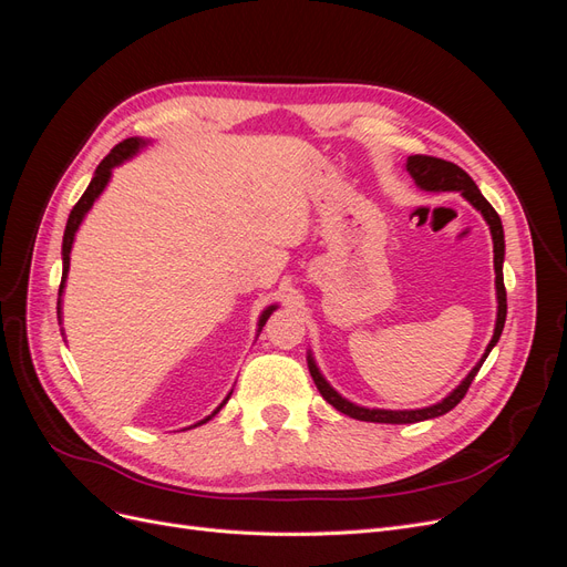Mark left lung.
Returning a JSON list of instances; mask_svg holds the SVG:
<instances>
[{"label": "left lung", "instance_id": "1", "mask_svg": "<svg viewBox=\"0 0 567 567\" xmlns=\"http://www.w3.org/2000/svg\"><path fill=\"white\" fill-rule=\"evenodd\" d=\"M406 173L411 175V179L416 182L419 188L423 192H458L463 198H466L473 208L485 217L489 234H492V244H494V286H496V323H494V336L489 340V346L485 348V354L480 357V362L468 371L466 379H463L444 400L423 406V409H371V406H359L350 400L342 398V394L323 379V373L319 371L312 350L307 352V367H310V373L315 379L317 390L321 392V398L329 402L331 406H336L340 414H346L350 419L357 421H371V423H419V421H427V419H437L442 414L452 411L461 400L463 394L468 392L475 373L483 367V362L487 359V354L492 352V348L499 342L502 331H504V321H506V288H504V227L502 219L496 215V210L485 200V196L480 194V188L475 186V182L463 173V169L454 163H447L442 158H431V156H409L406 158Z\"/></svg>", "mask_w": 567, "mask_h": 567}]
</instances>
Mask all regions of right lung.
<instances>
[{
    "label": "right lung",
    "instance_id": "1",
    "mask_svg": "<svg viewBox=\"0 0 567 567\" xmlns=\"http://www.w3.org/2000/svg\"><path fill=\"white\" fill-rule=\"evenodd\" d=\"M146 146H148V142L142 140V136H132V140H125L123 144H117V146L109 153V156L99 163L96 173H94V177H92V182H90V186H87V192L82 194V198L75 203V208L71 210V215H68L65 231H63V246H61V255H63V277H61V288H59V323H61V296H63L65 279H68V269H71V250H73V244H75V234H78L80 225L84 221V215H87V213L92 210V205L96 203V198H99L101 194H104V188L109 186V182H111V177H113V169H115L117 165H123L125 161L134 158L136 153H140L142 148H146ZM277 307H279V305L265 307L262 315H260V321H257V336H260L262 326L267 323L269 315H271L274 310H277ZM229 398H231V392L227 394L225 400H221V404L213 411L210 416H205L203 421H198V423H194V425H188V427H196V425L208 423V421L217 414V411L229 402Z\"/></svg>",
    "mask_w": 567,
    "mask_h": 567
}]
</instances>
